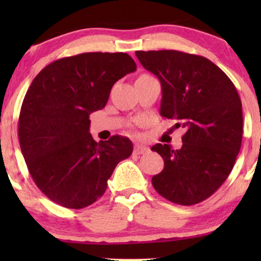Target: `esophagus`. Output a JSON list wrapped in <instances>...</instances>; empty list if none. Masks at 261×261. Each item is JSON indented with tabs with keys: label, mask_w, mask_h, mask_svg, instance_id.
<instances>
[{
	"label": "esophagus",
	"mask_w": 261,
	"mask_h": 261,
	"mask_svg": "<svg viewBox=\"0 0 261 261\" xmlns=\"http://www.w3.org/2000/svg\"><path fill=\"white\" fill-rule=\"evenodd\" d=\"M149 151L148 147H146L144 145H135L134 147V153L135 154H144V153H147Z\"/></svg>",
	"instance_id": "34e87169"
}]
</instances>
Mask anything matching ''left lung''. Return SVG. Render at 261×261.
<instances>
[{"label": "left lung", "mask_w": 261, "mask_h": 261, "mask_svg": "<svg viewBox=\"0 0 261 261\" xmlns=\"http://www.w3.org/2000/svg\"><path fill=\"white\" fill-rule=\"evenodd\" d=\"M135 55L162 84L160 115L185 128L180 149L166 144L152 147L164 159L153 187L177 204H197L223 184L240 152L242 105L237 88L202 56L173 49Z\"/></svg>", "instance_id": "8db88e82"}]
</instances>
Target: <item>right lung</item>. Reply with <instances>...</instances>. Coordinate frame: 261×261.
Wrapping results in <instances>:
<instances>
[{"label":"right lung","instance_id":"right-lung-1","mask_svg":"<svg viewBox=\"0 0 261 261\" xmlns=\"http://www.w3.org/2000/svg\"><path fill=\"white\" fill-rule=\"evenodd\" d=\"M135 70L127 53L90 52L48 64L32 82L20 110V147L34 183L57 204H92L133 152L132 141L120 135L96 142L89 116L105 108L113 85Z\"/></svg>","mask_w":261,"mask_h":261}]
</instances>
